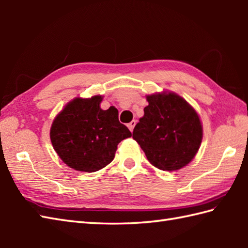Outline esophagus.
Listing matches in <instances>:
<instances>
[{"label": "esophagus", "instance_id": "esophagus-1", "mask_svg": "<svg viewBox=\"0 0 248 248\" xmlns=\"http://www.w3.org/2000/svg\"><path fill=\"white\" fill-rule=\"evenodd\" d=\"M135 124H136V121L135 120H132V121H131V123L128 124V128L130 129L131 132H133V129L135 127Z\"/></svg>", "mask_w": 248, "mask_h": 248}]
</instances>
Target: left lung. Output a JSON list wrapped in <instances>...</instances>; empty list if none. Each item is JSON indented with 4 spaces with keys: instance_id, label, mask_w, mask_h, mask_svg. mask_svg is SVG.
<instances>
[{
    "instance_id": "8db88e82",
    "label": "left lung",
    "mask_w": 248,
    "mask_h": 248,
    "mask_svg": "<svg viewBox=\"0 0 248 248\" xmlns=\"http://www.w3.org/2000/svg\"><path fill=\"white\" fill-rule=\"evenodd\" d=\"M147 101L133 139L156 168L180 170L193 160L202 144V127L196 110L172 93L151 94Z\"/></svg>"
}]
</instances>
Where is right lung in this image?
<instances>
[{"label": "right lung", "instance_id": "right-lung-1", "mask_svg": "<svg viewBox=\"0 0 248 248\" xmlns=\"http://www.w3.org/2000/svg\"><path fill=\"white\" fill-rule=\"evenodd\" d=\"M101 96L76 98L56 116L50 139L62 162L78 171L93 172L113 161L117 145L131 132L114 107L103 110Z\"/></svg>", "mask_w": 248, "mask_h": 248}]
</instances>
